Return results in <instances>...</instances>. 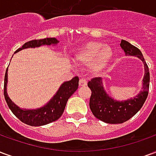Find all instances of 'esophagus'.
Segmentation results:
<instances>
[{
  "label": "esophagus",
  "mask_w": 156,
  "mask_h": 156,
  "mask_svg": "<svg viewBox=\"0 0 156 156\" xmlns=\"http://www.w3.org/2000/svg\"><path fill=\"white\" fill-rule=\"evenodd\" d=\"M79 86L80 87H85V86H87V79L84 78H80V80H79Z\"/></svg>",
  "instance_id": "esophagus-1"
}]
</instances>
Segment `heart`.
Instances as JSON below:
<instances>
[{"label": "heart", "mask_w": 156, "mask_h": 156, "mask_svg": "<svg viewBox=\"0 0 156 156\" xmlns=\"http://www.w3.org/2000/svg\"><path fill=\"white\" fill-rule=\"evenodd\" d=\"M113 48L98 41H90L83 45L75 53V61L82 64L92 63V70L96 73L104 70L113 57Z\"/></svg>", "instance_id": "1"}]
</instances>
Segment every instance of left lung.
<instances>
[{
    "label": "left lung",
    "instance_id": "obj_1",
    "mask_svg": "<svg viewBox=\"0 0 156 156\" xmlns=\"http://www.w3.org/2000/svg\"><path fill=\"white\" fill-rule=\"evenodd\" d=\"M120 47L126 56L137 57L144 63L142 90L133 98L119 101L114 99L105 91L102 78H94L88 82V88L92 91L89 100L90 109L95 117L107 124H122L136 115L146 100L150 88L149 68L140 49L124 40H121Z\"/></svg>",
    "mask_w": 156,
    "mask_h": 156
}]
</instances>
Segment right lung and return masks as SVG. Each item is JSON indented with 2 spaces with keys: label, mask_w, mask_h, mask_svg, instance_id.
Returning <instances> with one entry per match:
<instances>
[{
  "label": "right lung",
  "mask_w": 156,
  "mask_h": 156,
  "mask_svg": "<svg viewBox=\"0 0 156 156\" xmlns=\"http://www.w3.org/2000/svg\"><path fill=\"white\" fill-rule=\"evenodd\" d=\"M58 42L59 41L55 37L32 40L26 42L22 48H18L15 51V53L26 48H39L41 46H51V45L56 46ZM7 72H8V68H6L5 71V81H4V96H5V101L7 103L10 109L16 115V117L18 118L22 122L31 126H41L58 120L64 111L68 98L74 94L78 88L79 79L78 77H75L70 81L64 82L63 83H62L57 93L44 106L35 109L21 108L15 105L12 101V99L9 98L8 94L6 91L7 82H8Z\"/></svg>",
  "instance_id": "1"
}]
</instances>
